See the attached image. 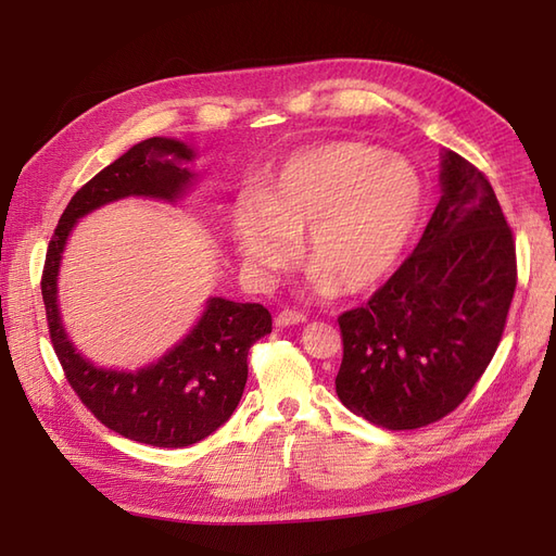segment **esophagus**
<instances>
[{
  "instance_id": "esophagus-1",
  "label": "esophagus",
  "mask_w": 556,
  "mask_h": 556,
  "mask_svg": "<svg viewBox=\"0 0 556 556\" xmlns=\"http://www.w3.org/2000/svg\"><path fill=\"white\" fill-rule=\"evenodd\" d=\"M306 315L301 311H292V308H285L276 315V327H292V325H304L306 323Z\"/></svg>"
}]
</instances>
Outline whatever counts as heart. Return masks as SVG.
<instances>
[{"instance_id":"1","label":"heart","mask_w":556,"mask_h":556,"mask_svg":"<svg viewBox=\"0 0 556 556\" xmlns=\"http://www.w3.org/2000/svg\"><path fill=\"white\" fill-rule=\"evenodd\" d=\"M417 166L359 141H327L290 155L262 194L231 211V237L245 266L274 276L294 264L304 231L317 292L376 288L401 262L425 211Z\"/></svg>"}]
</instances>
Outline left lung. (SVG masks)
Segmentation results:
<instances>
[{"label":"left lung","instance_id":"obj_1","mask_svg":"<svg viewBox=\"0 0 556 556\" xmlns=\"http://www.w3.org/2000/svg\"><path fill=\"white\" fill-rule=\"evenodd\" d=\"M443 197L394 276L339 315L336 394L382 429H419L473 390L501 343L517 285L513 231L490 180L445 150Z\"/></svg>","mask_w":556,"mask_h":556}]
</instances>
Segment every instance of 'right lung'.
<instances>
[{
	"instance_id": "obj_1",
	"label": "right lung",
	"mask_w": 556,
	"mask_h": 556,
	"mask_svg": "<svg viewBox=\"0 0 556 556\" xmlns=\"http://www.w3.org/2000/svg\"><path fill=\"white\" fill-rule=\"evenodd\" d=\"M194 150L153 137L129 148L72 197L48 243L41 294L50 341L72 390L111 431L155 447H188L223 427L237 410L248 380V350L271 333L262 304L208 299L204 315L185 339L137 374L99 368L66 339L58 308V274L66 239L83 215L125 197L176 201L194 174L182 166Z\"/></svg>"
}]
</instances>
